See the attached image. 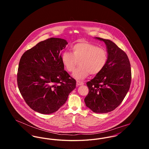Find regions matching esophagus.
Masks as SVG:
<instances>
[{
	"label": "esophagus",
	"mask_w": 149,
	"mask_h": 149,
	"mask_svg": "<svg viewBox=\"0 0 149 149\" xmlns=\"http://www.w3.org/2000/svg\"><path fill=\"white\" fill-rule=\"evenodd\" d=\"M83 84H84V83H83V82L80 81H79V80L77 81V85H78V86L83 85Z\"/></svg>",
	"instance_id": "34e87169"
}]
</instances>
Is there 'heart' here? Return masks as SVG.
<instances>
[{
	"mask_svg": "<svg viewBox=\"0 0 149 149\" xmlns=\"http://www.w3.org/2000/svg\"><path fill=\"white\" fill-rule=\"evenodd\" d=\"M72 54L64 52L61 61L65 69L70 72L75 70L79 62L80 68L74 72L73 77L83 80L91 74L97 75L104 68L108 61L106 50L97 45L84 41L71 46Z\"/></svg>",
	"mask_w": 149,
	"mask_h": 149,
	"instance_id": "obj_1",
	"label": "heart"
}]
</instances>
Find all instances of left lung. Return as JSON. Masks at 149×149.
Segmentation results:
<instances>
[{
    "label": "left lung",
    "instance_id": "1",
    "mask_svg": "<svg viewBox=\"0 0 149 149\" xmlns=\"http://www.w3.org/2000/svg\"><path fill=\"white\" fill-rule=\"evenodd\" d=\"M95 38L105 43L108 61L103 70L86 83L89 93L84 102L93 112L105 113L118 106L129 91L131 65L127 54L112 41Z\"/></svg>",
    "mask_w": 149,
    "mask_h": 149
}]
</instances>
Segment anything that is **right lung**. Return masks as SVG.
I'll list each match as a JSON object with an SVG mask.
<instances>
[{
	"mask_svg": "<svg viewBox=\"0 0 149 149\" xmlns=\"http://www.w3.org/2000/svg\"><path fill=\"white\" fill-rule=\"evenodd\" d=\"M67 41L50 38L26 51L19 61L17 84L31 109L42 114L56 112L76 87V80L64 70L61 51Z\"/></svg>",
	"mask_w": 149,
	"mask_h": 149,
	"instance_id": "right-lung-1",
	"label": "right lung"
}]
</instances>
